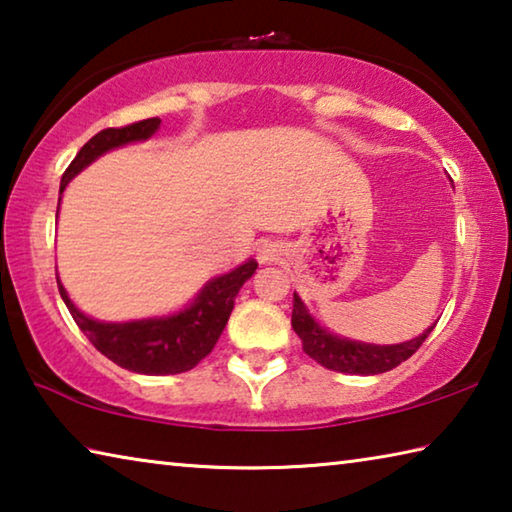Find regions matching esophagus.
<instances>
[{
    "label": "esophagus",
    "instance_id": "1",
    "mask_svg": "<svg viewBox=\"0 0 512 512\" xmlns=\"http://www.w3.org/2000/svg\"><path fill=\"white\" fill-rule=\"evenodd\" d=\"M284 253H282V246L275 244V241H268V244H264L262 248H259V262L264 264H271V262H277Z\"/></svg>",
    "mask_w": 512,
    "mask_h": 512
}]
</instances>
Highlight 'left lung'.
I'll return each mask as SVG.
<instances>
[{
	"label": "left lung",
	"mask_w": 512,
	"mask_h": 512,
	"mask_svg": "<svg viewBox=\"0 0 512 512\" xmlns=\"http://www.w3.org/2000/svg\"><path fill=\"white\" fill-rule=\"evenodd\" d=\"M293 332L300 336L302 350H305L311 359L318 361L320 366L336 372H348V375H379V372H388L400 366L415 354L424 339L431 334L424 329L420 336L397 343V345H372V343H359L348 341L341 336L329 334L327 329L320 327L314 318L309 316L307 307L302 305L298 293H293V314H291Z\"/></svg>",
	"instance_id": "8db88e82"
}]
</instances>
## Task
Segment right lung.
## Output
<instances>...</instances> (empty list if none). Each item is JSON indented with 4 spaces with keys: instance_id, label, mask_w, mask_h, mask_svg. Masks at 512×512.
Segmentation results:
<instances>
[{
    "instance_id": "right-lung-1",
    "label": "right lung",
    "mask_w": 512,
    "mask_h": 512,
    "mask_svg": "<svg viewBox=\"0 0 512 512\" xmlns=\"http://www.w3.org/2000/svg\"><path fill=\"white\" fill-rule=\"evenodd\" d=\"M160 128V119L151 117L121 128H106L83 144L76 153L72 164L65 169L60 180V194L76 173L83 171L110 149L124 146L128 142L149 140ZM257 262L248 259L235 271L214 277L205 284L192 305L164 318L131 320V323H101L85 316L74 307L67 291L58 280L60 298L72 314L74 323L88 336V341L103 357L115 361L117 366L142 372V375H178V372L192 370L198 361H203L219 341L225 323L235 307V298L244 282L255 273Z\"/></svg>"
}]
</instances>
